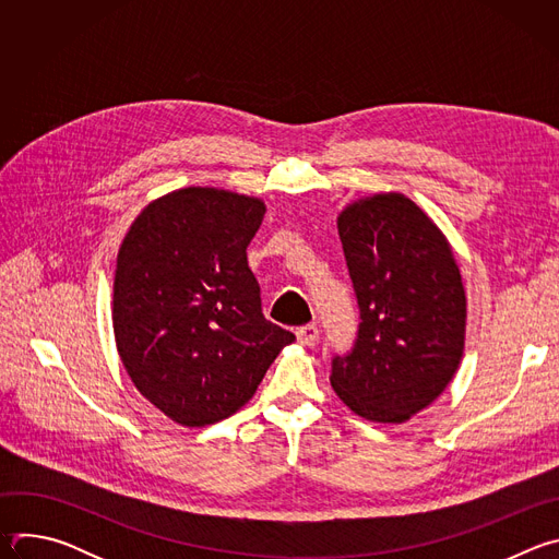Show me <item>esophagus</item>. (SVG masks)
<instances>
[{
	"label": "esophagus",
	"instance_id": "1",
	"mask_svg": "<svg viewBox=\"0 0 559 559\" xmlns=\"http://www.w3.org/2000/svg\"><path fill=\"white\" fill-rule=\"evenodd\" d=\"M296 336H298L300 345H313V343L318 341V328H316L313 323H309V325H302V328H298Z\"/></svg>",
	"mask_w": 559,
	"mask_h": 559
}]
</instances>
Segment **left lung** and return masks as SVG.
Listing matches in <instances>:
<instances>
[{
	"mask_svg": "<svg viewBox=\"0 0 559 559\" xmlns=\"http://www.w3.org/2000/svg\"><path fill=\"white\" fill-rule=\"evenodd\" d=\"M338 234L360 323L354 347L332 358V386L371 423H405L436 401L460 365V270L442 231L403 194L352 203Z\"/></svg>",
	"mask_w": 559,
	"mask_h": 559,
	"instance_id": "left-lung-1",
	"label": "left lung"
}]
</instances>
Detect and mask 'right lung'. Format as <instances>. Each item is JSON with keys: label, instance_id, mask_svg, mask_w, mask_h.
I'll return each mask as SVG.
<instances>
[{"label": "right lung", "instance_id": "right-lung-1", "mask_svg": "<svg viewBox=\"0 0 559 559\" xmlns=\"http://www.w3.org/2000/svg\"><path fill=\"white\" fill-rule=\"evenodd\" d=\"M263 214L259 199L186 188L150 203L121 243L117 349L134 386L179 425L241 409L294 341L263 316L248 265Z\"/></svg>", "mask_w": 559, "mask_h": 559}]
</instances>
